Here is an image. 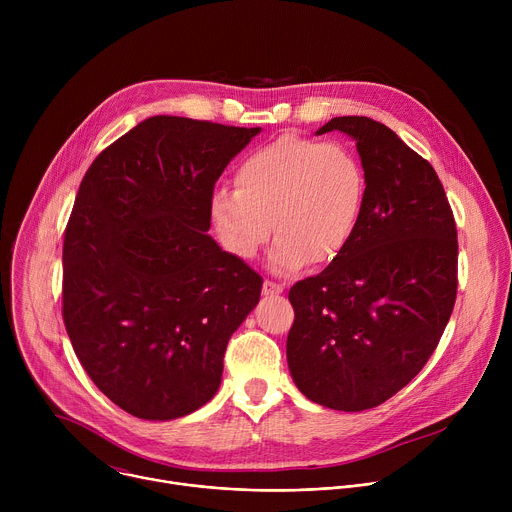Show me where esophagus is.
Segmentation results:
<instances>
[{
    "label": "esophagus",
    "instance_id": "34e87169",
    "mask_svg": "<svg viewBox=\"0 0 512 512\" xmlns=\"http://www.w3.org/2000/svg\"><path fill=\"white\" fill-rule=\"evenodd\" d=\"M283 283H279V281H271V279H265L263 281V294L265 296H279L281 291H283Z\"/></svg>",
    "mask_w": 512,
    "mask_h": 512
}]
</instances>
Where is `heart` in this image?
Returning <instances> with one entry per match:
<instances>
[{"mask_svg": "<svg viewBox=\"0 0 512 512\" xmlns=\"http://www.w3.org/2000/svg\"><path fill=\"white\" fill-rule=\"evenodd\" d=\"M237 190L210 198V223L221 245L253 259L277 235L269 265L294 273L326 265L350 243L367 196V174L344 143L285 133L261 145L235 170Z\"/></svg>", "mask_w": 512, "mask_h": 512, "instance_id": "heart-1", "label": "heart"}]
</instances>
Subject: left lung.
Returning <instances> with one entry per match:
<instances>
[{
  "instance_id": "obj_1",
  "label": "left lung",
  "mask_w": 512,
  "mask_h": 512,
  "mask_svg": "<svg viewBox=\"0 0 512 512\" xmlns=\"http://www.w3.org/2000/svg\"><path fill=\"white\" fill-rule=\"evenodd\" d=\"M356 141L367 196L346 249L289 289L287 364L298 389L338 411L371 409L429 360L458 291V231L427 160L371 117H334L318 135Z\"/></svg>"
}]
</instances>
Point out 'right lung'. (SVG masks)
<instances>
[{"mask_svg": "<svg viewBox=\"0 0 512 512\" xmlns=\"http://www.w3.org/2000/svg\"><path fill=\"white\" fill-rule=\"evenodd\" d=\"M261 131L156 115L87 170L62 245V320L91 381L152 421L214 397L263 279L206 233L229 162Z\"/></svg>", "mask_w": 512, "mask_h": 512, "instance_id": "add662e5", "label": "right lung"}]
</instances>
